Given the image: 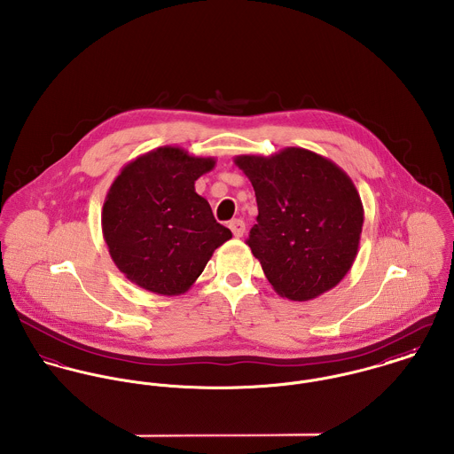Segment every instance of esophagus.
Masks as SVG:
<instances>
[{
  "instance_id": "obj_1",
  "label": "esophagus",
  "mask_w": 454,
  "mask_h": 454,
  "mask_svg": "<svg viewBox=\"0 0 454 454\" xmlns=\"http://www.w3.org/2000/svg\"><path fill=\"white\" fill-rule=\"evenodd\" d=\"M229 229L232 231V234H234V238H243V234H245V231H247V225H245V222L243 220H232V222H229Z\"/></svg>"
}]
</instances>
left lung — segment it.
Returning <instances> with one entry per match:
<instances>
[{
	"label": "left lung",
	"instance_id": "obj_1",
	"mask_svg": "<svg viewBox=\"0 0 454 454\" xmlns=\"http://www.w3.org/2000/svg\"><path fill=\"white\" fill-rule=\"evenodd\" d=\"M234 164L255 191L259 216L247 243L274 292L304 302L339 285L356 259L364 225L351 178L297 146L269 157L238 155Z\"/></svg>",
	"mask_w": 454,
	"mask_h": 454
}]
</instances>
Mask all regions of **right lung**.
<instances>
[{
	"label": "right lung",
	"instance_id": "right-lung-1",
	"mask_svg": "<svg viewBox=\"0 0 454 454\" xmlns=\"http://www.w3.org/2000/svg\"><path fill=\"white\" fill-rule=\"evenodd\" d=\"M180 146H159L126 164L101 211L110 257L134 285L157 295L185 294L213 252L232 238L195 180L215 168Z\"/></svg>",
	"mask_w": 454,
	"mask_h": 454
}]
</instances>
